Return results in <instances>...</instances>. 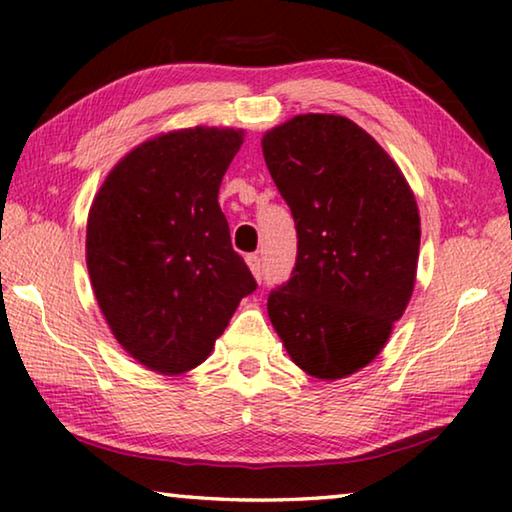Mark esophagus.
I'll return each instance as SVG.
<instances>
[{
    "instance_id": "esophagus-1",
    "label": "esophagus",
    "mask_w": 512,
    "mask_h": 512,
    "mask_svg": "<svg viewBox=\"0 0 512 512\" xmlns=\"http://www.w3.org/2000/svg\"><path fill=\"white\" fill-rule=\"evenodd\" d=\"M246 264L250 268V273L255 275L257 282H262V262H259L257 255H246Z\"/></svg>"
}]
</instances>
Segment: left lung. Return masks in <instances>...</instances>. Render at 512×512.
Here are the masks:
<instances>
[{"instance_id":"obj_1","label":"left lung","mask_w":512,"mask_h":512,"mask_svg":"<svg viewBox=\"0 0 512 512\" xmlns=\"http://www.w3.org/2000/svg\"><path fill=\"white\" fill-rule=\"evenodd\" d=\"M291 207L298 259L268 318L307 375L350 377L384 350L413 296L420 210L402 169L341 115L307 112L262 137Z\"/></svg>"}]
</instances>
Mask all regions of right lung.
I'll use <instances>...</instances> for the list:
<instances>
[{
  "instance_id": "right-lung-1",
  "label": "right lung",
  "mask_w": 512,
  "mask_h": 512,
  "mask_svg": "<svg viewBox=\"0 0 512 512\" xmlns=\"http://www.w3.org/2000/svg\"><path fill=\"white\" fill-rule=\"evenodd\" d=\"M241 144V128L155 135L110 169L90 205L94 298L121 348L158 375L201 366L257 289L219 205Z\"/></svg>"
}]
</instances>
